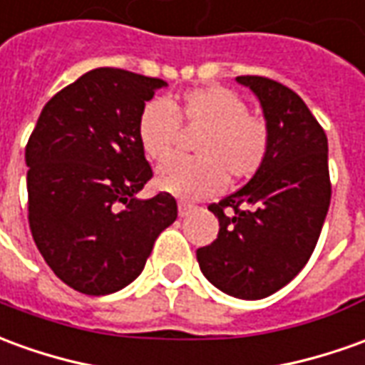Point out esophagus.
I'll use <instances>...</instances> for the list:
<instances>
[{
    "label": "esophagus",
    "instance_id": "obj_1",
    "mask_svg": "<svg viewBox=\"0 0 365 365\" xmlns=\"http://www.w3.org/2000/svg\"><path fill=\"white\" fill-rule=\"evenodd\" d=\"M193 209H195V207H193L191 203H185V201H180V205H178V211H180V217H185V215H190Z\"/></svg>",
    "mask_w": 365,
    "mask_h": 365
}]
</instances>
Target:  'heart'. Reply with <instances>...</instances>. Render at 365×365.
<instances>
[{"mask_svg": "<svg viewBox=\"0 0 365 365\" xmlns=\"http://www.w3.org/2000/svg\"><path fill=\"white\" fill-rule=\"evenodd\" d=\"M183 130H200L195 158H174L158 172V187L183 200H200L233 182L259 174L271 152V128L261 114L247 110L237 93L225 86H201L170 98L150 101L138 116L140 148L150 160L174 154Z\"/></svg>", "mask_w": 365, "mask_h": 365, "instance_id": "obj_1", "label": "heart"}]
</instances>
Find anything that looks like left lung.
Returning <instances> with one entry per match:
<instances>
[{"mask_svg":"<svg viewBox=\"0 0 365 365\" xmlns=\"http://www.w3.org/2000/svg\"><path fill=\"white\" fill-rule=\"evenodd\" d=\"M237 81L261 101L271 152L251 182L209 205L219 233L197 249V262L219 290L259 300L289 284L318 243L332 197L328 138L289 86L267 76Z\"/></svg>","mask_w":365,"mask_h":365,"instance_id":"obj_1","label":"left lung"}]
</instances>
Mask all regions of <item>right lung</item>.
<instances>
[{"mask_svg":"<svg viewBox=\"0 0 365 365\" xmlns=\"http://www.w3.org/2000/svg\"><path fill=\"white\" fill-rule=\"evenodd\" d=\"M162 78L94 68L58 91L25 146L35 245L71 289L101 297L138 277L158 235L178 217L174 195L136 200L152 168L138 116Z\"/></svg>","mask_w":365,"mask_h":365,"instance_id":"1","label":"right lung"}]
</instances>
